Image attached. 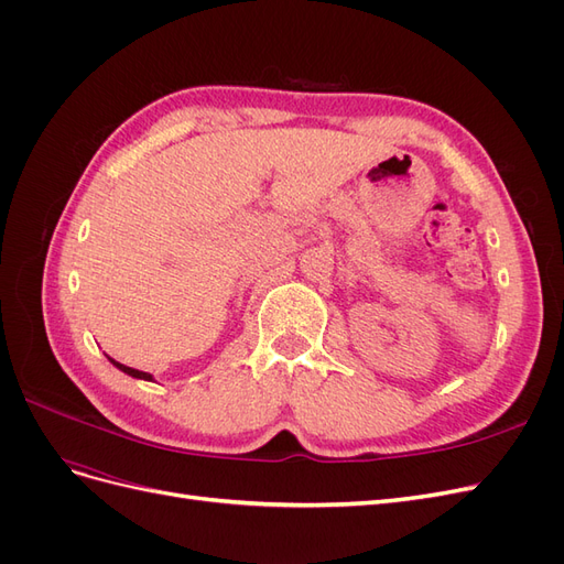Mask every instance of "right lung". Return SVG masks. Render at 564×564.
<instances>
[{
	"mask_svg": "<svg viewBox=\"0 0 564 564\" xmlns=\"http://www.w3.org/2000/svg\"><path fill=\"white\" fill-rule=\"evenodd\" d=\"M108 357V355H106ZM108 360L119 369V371H124V373H129L131 379H141V381H155L152 379V373H148V371H139V369H131V367H127V365H122V362H117V360H112V357H108Z\"/></svg>",
	"mask_w": 564,
	"mask_h": 564,
	"instance_id": "add662e5",
	"label": "right lung"
}]
</instances>
